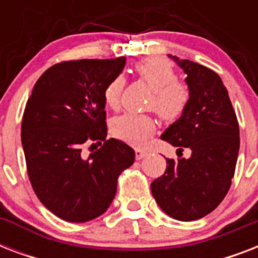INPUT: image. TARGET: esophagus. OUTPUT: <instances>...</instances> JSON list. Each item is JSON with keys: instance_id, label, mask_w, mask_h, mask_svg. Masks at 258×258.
<instances>
[{"instance_id": "34e87169", "label": "esophagus", "mask_w": 258, "mask_h": 258, "mask_svg": "<svg viewBox=\"0 0 258 258\" xmlns=\"http://www.w3.org/2000/svg\"><path fill=\"white\" fill-rule=\"evenodd\" d=\"M147 155V151H145V150H141V149H137L135 150V157H137L138 161H141V159H143V158Z\"/></svg>"}]
</instances>
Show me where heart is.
<instances>
[{
  "instance_id": "b5f03b06",
  "label": "heart",
  "mask_w": 258,
  "mask_h": 258,
  "mask_svg": "<svg viewBox=\"0 0 258 258\" xmlns=\"http://www.w3.org/2000/svg\"><path fill=\"white\" fill-rule=\"evenodd\" d=\"M138 76L153 89L150 107L166 121H174L184 113L190 100V91L184 83L178 80L174 64L162 57H147L138 62ZM124 79L116 76L104 89V101L109 108L120 105ZM155 130V121L149 115L123 113L111 123V131L117 139L139 146Z\"/></svg>"
}]
</instances>
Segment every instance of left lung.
<instances>
[{"label": "left lung", "mask_w": 258, "mask_h": 258, "mask_svg": "<svg viewBox=\"0 0 258 258\" xmlns=\"http://www.w3.org/2000/svg\"><path fill=\"white\" fill-rule=\"evenodd\" d=\"M169 57L187 75L190 100L161 139L180 151L187 147L191 155L167 158L165 174L151 183V192L166 214L194 221L212 213L228 194L240 150V128L220 76L198 62Z\"/></svg>", "instance_id": "obj_1"}]
</instances>
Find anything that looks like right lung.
Masks as SVG:
<instances>
[{"label":"right lung","mask_w":258,"mask_h":258,"mask_svg":"<svg viewBox=\"0 0 258 258\" xmlns=\"http://www.w3.org/2000/svg\"><path fill=\"white\" fill-rule=\"evenodd\" d=\"M125 57L54 64L34 84L22 116L21 142L36 196L54 216L87 222L101 216L116 194L117 176L135 151L107 139L104 89ZM103 142L88 158L82 149Z\"/></svg>","instance_id":"add662e5"}]
</instances>
